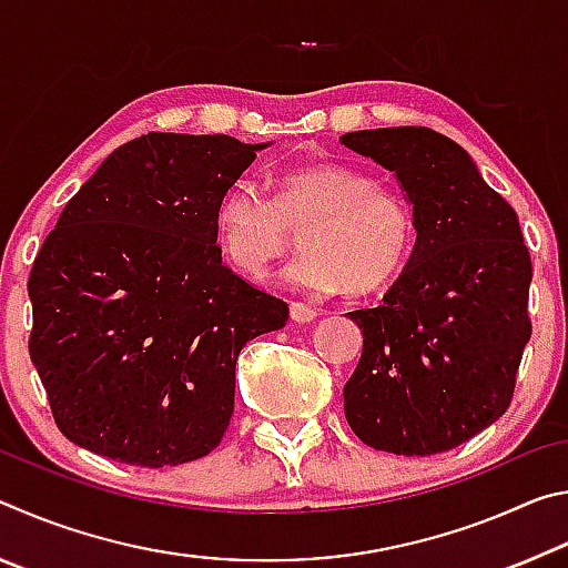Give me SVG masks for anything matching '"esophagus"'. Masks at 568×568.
Masks as SVG:
<instances>
[{
    "instance_id": "1",
    "label": "esophagus",
    "mask_w": 568,
    "mask_h": 568,
    "mask_svg": "<svg viewBox=\"0 0 568 568\" xmlns=\"http://www.w3.org/2000/svg\"><path fill=\"white\" fill-rule=\"evenodd\" d=\"M315 313L311 305H305V303H301V301H293L291 303V318L295 321V323H311L313 318H315Z\"/></svg>"
}]
</instances>
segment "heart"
Wrapping results in <instances>:
<instances>
[{"instance_id":"heart-1","label":"heart","mask_w":568,"mask_h":568,"mask_svg":"<svg viewBox=\"0 0 568 568\" xmlns=\"http://www.w3.org/2000/svg\"><path fill=\"white\" fill-rule=\"evenodd\" d=\"M275 185L273 200L255 182L237 180L217 200L213 227L237 273L263 277L275 257L297 247V233L307 253L285 277L311 293H378L410 261L413 210L371 172L315 162L281 172Z\"/></svg>"}]
</instances>
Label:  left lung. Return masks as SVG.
<instances>
[{
	"instance_id": "left-lung-1",
	"label": "left lung",
	"mask_w": 568,
	"mask_h": 568,
	"mask_svg": "<svg viewBox=\"0 0 568 568\" xmlns=\"http://www.w3.org/2000/svg\"><path fill=\"white\" fill-rule=\"evenodd\" d=\"M341 142L406 190L416 245L376 307L348 313L363 355L345 383V418L376 450L430 456L506 413L528 338L531 257L514 207L468 152L428 128H383Z\"/></svg>"
}]
</instances>
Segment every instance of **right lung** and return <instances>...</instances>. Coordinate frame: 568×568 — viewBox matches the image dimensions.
<instances>
[{
  "label": "right lung",
  "instance_id": "right-lung-1",
  "mask_svg": "<svg viewBox=\"0 0 568 568\" xmlns=\"http://www.w3.org/2000/svg\"><path fill=\"white\" fill-rule=\"evenodd\" d=\"M227 134L150 132L102 162L34 257L30 358L57 428L130 466L213 450L235 363L287 303L223 265L213 213L255 152Z\"/></svg>",
  "mask_w": 568,
  "mask_h": 568
}]
</instances>
